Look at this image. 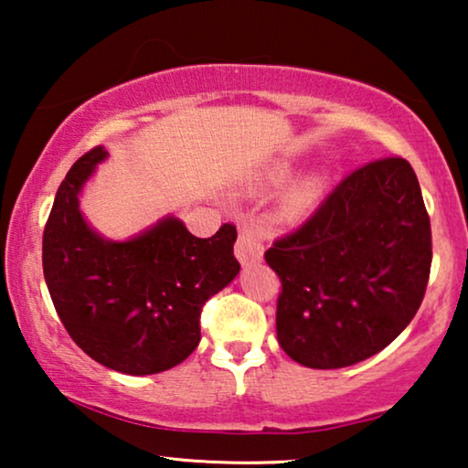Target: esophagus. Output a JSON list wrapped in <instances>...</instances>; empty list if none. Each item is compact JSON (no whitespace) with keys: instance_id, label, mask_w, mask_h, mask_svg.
<instances>
[{"instance_id":"34e87169","label":"esophagus","mask_w":468,"mask_h":468,"mask_svg":"<svg viewBox=\"0 0 468 468\" xmlns=\"http://www.w3.org/2000/svg\"><path fill=\"white\" fill-rule=\"evenodd\" d=\"M234 253L242 266H253L264 258V242H261V234L255 226H242L236 239Z\"/></svg>"}]
</instances>
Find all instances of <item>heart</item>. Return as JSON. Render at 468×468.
<instances>
[{
  "label": "heart",
  "instance_id": "heart-1",
  "mask_svg": "<svg viewBox=\"0 0 468 468\" xmlns=\"http://www.w3.org/2000/svg\"><path fill=\"white\" fill-rule=\"evenodd\" d=\"M290 176H292L290 165H285V164L272 165V168L260 172L258 178L253 181V189L255 191L277 189V187H281V185H285L287 181H290ZM319 187H322V183H319L317 178H306V181L300 183L298 187L293 189L290 196H287V202H285L287 210L296 217L309 213V210L313 208V204L317 202Z\"/></svg>",
  "mask_w": 468,
  "mask_h": 468
}]
</instances>
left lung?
Wrapping results in <instances>:
<instances>
[{
  "label": "left lung",
  "instance_id": "1",
  "mask_svg": "<svg viewBox=\"0 0 468 468\" xmlns=\"http://www.w3.org/2000/svg\"><path fill=\"white\" fill-rule=\"evenodd\" d=\"M266 261L279 274L277 338L309 368L379 354L418 313L431 277V219L411 164L386 157L351 172Z\"/></svg>",
  "mask_w": 468,
  "mask_h": 468
}]
</instances>
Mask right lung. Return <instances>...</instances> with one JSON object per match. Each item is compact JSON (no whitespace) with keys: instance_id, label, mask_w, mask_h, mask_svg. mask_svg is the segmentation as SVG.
I'll return each mask as SVG.
<instances>
[{"instance_id":"right-lung-1","label":"right lung","mask_w":468,"mask_h":468,"mask_svg":"<svg viewBox=\"0 0 468 468\" xmlns=\"http://www.w3.org/2000/svg\"><path fill=\"white\" fill-rule=\"evenodd\" d=\"M104 146L85 153L57 189L42 236L44 279L72 341L95 362L125 375H155L200 343L204 303L234 281L236 228L196 239L175 215L127 240L89 226L80 194Z\"/></svg>"}]
</instances>
